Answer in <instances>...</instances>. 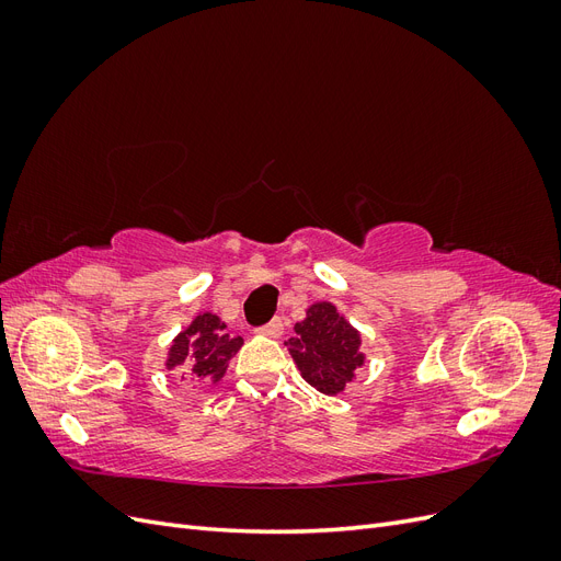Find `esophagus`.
<instances>
[{
    "label": "esophagus",
    "mask_w": 561,
    "mask_h": 561,
    "mask_svg": "<svg viewBox=\"0 0 561 561\" xmlns=\"http://www.w3.org/2000/svg\"><path fill=\"white\" fill-rule=\"evenodd\" d=\"M257 332L266 334V336H280L283 334V320L274 318L271 322H266V325H262Z\"/></svg>",
    "instance_id": "obj_1"
}]
</instances>
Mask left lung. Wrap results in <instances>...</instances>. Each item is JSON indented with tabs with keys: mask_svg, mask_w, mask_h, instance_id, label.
Wrapping results in <instances>:
<instances>
[{
	"mask_svg": "<svg viewBox=\"0 0 561 561\" xmlns=\"http://www.w3.org/2000/svg\"><path fill=\"white\" fill-rule=\"evenodd\" d=\"M285 346L290 348L301 377L325 396L342 393L355 367L363 365L360 334L328 301L313 304Z\"/></svg>",
	"mask_w": 561,
	"mask_h": 561,
	"instance_id": "8db88e82",
	"label": "left lung"
}]
</instances>
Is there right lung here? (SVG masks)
Returning a JSON list of instances; mask_svg holds the SVG:
<instances>
[{"instance_id": "add662e5", "label": "right lung", "mask_w": 561, "mask_h": 561, "mask_svg": "<svg viewBox=\"0 0 561 561\" xmlns=\"http://www.w3.org/2000/svg\"><path fill=\"white\" fill-rule=\"evenodd\" d=\"M243 346L241 336L227 332V325L213 313L196 316L184 332L175 336L168 351V369H178L182 379L219 381L225 377L227 363Z\"/></svg>"}]
</instances>
